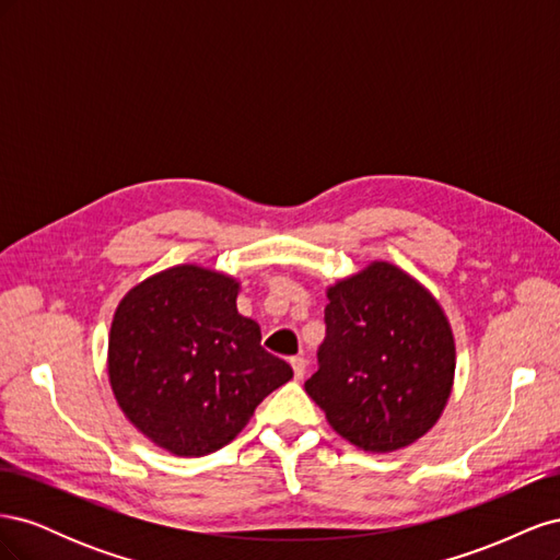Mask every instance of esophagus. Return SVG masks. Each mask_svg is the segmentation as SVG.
Returning a JSON list of instances; mask_svg holds the SVG:
<instances>
[{"label":"esophagus","mask_w":560,"mask_h":560,"mask_svg":"<svg viewBox=\"0 0 560 560\" xmlns=\"http://www.w3.org/2000/svg\"><path fill=\"white\" fill-rule=\"evenodd\" d=\"M290 362H292L294 378H296V381H301L303 376H306V366H308V362H306V360H303V358H292Z\"/></svg>","instance_id":"1"}]
</instances>
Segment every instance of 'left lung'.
<instances>
[{
	"instance_id": "8db88e82",
	"label": "left lung",
	"mask_w": 560,
	"mask_h": 560,
	"mask_svg": "<svg viewBox=\"0 0 560 560\" xmlns=\"http://www.w3.org/2000/svg\"><path fill=\"white\" fill-rule=\"evenodd\" d=\"M327 299V338L306 393L331 430L364 453L416 444L442 418L455 383L442 303L389 261L336 280Z\"/></svg>"
}]
</instances>
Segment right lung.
I'll return each instance as SVG.
<instances>
[{"mask_svg":"<svg viewBox=\"0 0 560 560\" xmlns=\"http://www.w3.org/2000/svg\"><path fill=\"white\" fill-rule=\"evenodd\" d=\"M241 282L179 264L126 292L114 311L107 374L118 409L151 444L200 457L231 444L292 366L261 348L238 313Z\"/></svg>","mask_w":560,"mask_h":560,"instance_id":"1","label":"right lung"}]
</instances>
